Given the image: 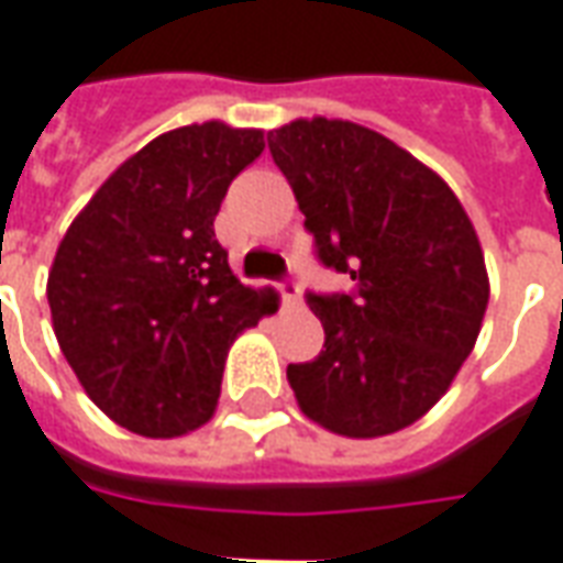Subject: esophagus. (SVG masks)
Wrapping results in <instances>:
<instances>
[{"instance_id": "1", "label": "esophagus", "mask_w": 563, "mask_h": 563, "mask_svg": "<svg viewBox=\"0 0 563 563\" xmlns=\"http://www.w3.org/2000/svg\"><path fill=\"white\" fill-rule=\"evenodd\" d=\"M278 290H282V300H285V306H290V309H294V306H300V300H302V290H300V285H297V282H278Z\"/></svg>"}]
</instances>
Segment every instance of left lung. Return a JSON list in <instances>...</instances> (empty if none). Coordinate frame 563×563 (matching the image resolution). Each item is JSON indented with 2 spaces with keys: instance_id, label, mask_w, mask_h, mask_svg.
I'll return each instance as SVG.
<instances>
[{
  "instance_id": "1",
  "label": "left lung",
  "mask_w": 563,
  "mask_h": 563,
  "mask_svg": "<svg viewBox=\"0 0 563 563\" xmlns=\"http://www.w3.org/2000/svg\"><path fill=\"white\" fill-rule=\"evenodd\" d=\"M324 266L354 294H309L324 352L290 364L302 416L373 440L416 424L457 376L488 309V269L461 199L369 126L300 118L269 133Z\"/></svg>"
}]
</instances>
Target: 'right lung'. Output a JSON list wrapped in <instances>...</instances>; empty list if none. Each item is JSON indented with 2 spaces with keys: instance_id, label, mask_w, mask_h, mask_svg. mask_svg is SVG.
I'll list each match as a JSON object with an SVG mask.
<instances>
[{
  "instance_id": "right-lung-1",
  "label": "right lung",
  "mask_w": 563,
  "mask_h": 563,
  "mask_svg": "<svg viewBox=\"0 0 563 563\" xmlns=\"http://www.w3.org/2000/svg\"><path fill=\"white\" fill-rule=\"evenodd\" d=\"M263 130L224 121L151 139L78 211L47 273L51 321L99 409L151 440L202 428L221 397L230 345L278 309L242 285L214 214L263 154Z\"/></svg>"
}]
</instances>
